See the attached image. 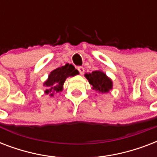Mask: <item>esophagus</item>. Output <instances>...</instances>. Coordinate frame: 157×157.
<instances>
[{"instance_id":"esophagus-1","label":"esophagus","mask_w":157,"mask_h":157,"mask_svg":"<svg viewBox=\"0 0 157 157\" xmlns=\"http://www.w3.org/2000/svg\"><path fill=\"white\" fill-rule=\"evenodd\" d=\"M77 70H78L81 75H82V74L85 72V69H84L83 67H77Z\"/></svg>"}]
</instances>
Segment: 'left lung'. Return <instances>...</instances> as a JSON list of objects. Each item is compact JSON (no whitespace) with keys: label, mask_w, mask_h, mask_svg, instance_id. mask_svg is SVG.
<instances>
[{"label":"left lung","mask_w":157,"mask_h":157,"mask_svg":"<svg viewBox=\"0 0 157 157\" xmlns=\"http://www.w3.org/2000/svg\"><path fill=\"white\" fill-rule=\"evenodd\" d=\"M85 76L92 86V89L99 93H108L112 89V81L100 70L85 74Z\"/></svg>","instance_id":"8db88e82"}]
</instances>
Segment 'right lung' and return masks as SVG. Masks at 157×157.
<instances>
[{
    "instance_id": "right-lung-1",
    "label": "right lung",
    "mask_w": 157,
    "mask_h": 157,
    "mask_svg": "<svg viewBox=\"0 0 157 157\" xmlns=\"http://www.w3.org/2000/svg\"><path fill=\"white\" fill-rule=\"evenodd\" d=\"M79 74L78 71L71 64L67 63L63 67L53 70L49 75V77L44 82L43 86L46 87L45 93L54 96V93L61 92L63 89V83L68 76H74Z\"/></svg>"
}]
</instances>
